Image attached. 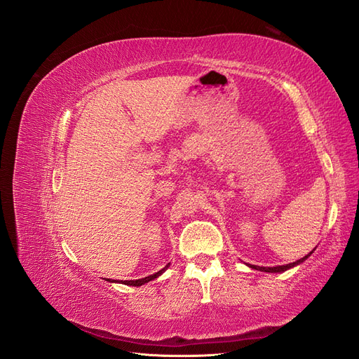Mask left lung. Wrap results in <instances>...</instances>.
I'll use <instances>...</instances> for the list:
<instances>
[{"label":"left lung","instance_id":"1","mask_svg":"<svg viewBox=\"0 0 359 359\" xmlns=\"http://www.w3.org/2000/svg\"><path fill=\"white\" fill-rule=\"evenodd\" d=\"M311 253H313V252H310L307 256H304L302 259L297 260V262H292V264H287V265H281V266H256V265H248V266L253 268V269H257V271H264V273H285L286 269H290V268H293V266H297V265L302 264L304 260H306Z\"/></svg>","mask_w":359,"mask_h":359}]
</instances>
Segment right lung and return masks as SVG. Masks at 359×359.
Returning a JSON list of instances; mask_svg holds the SVG:
<instances>
[{
    "instance_id": "obj_1",
    "label": "right lung",
    "mask_w": 359,
    "mask_h": 359,
    "mask_svg": "<svg viewBox=\"0 0 359 359\" xmlns=\"http://www.w3.org/2000/svg\"><path fill=\"white\" fill-rule=\"evenodd\" d=\"M170 264H168L165 268L163 269H160L158 273H156V274H153V276H148V277H145V278H137V280H121L119 281V283H123V285H127V286H142V285H145V283H148V281H151V280H154V278H157L158 276H161L163 273H165V271L168 269V266H169ZM107 281H112L111 278H107Z\"/></svg>"
}]
</instances>
